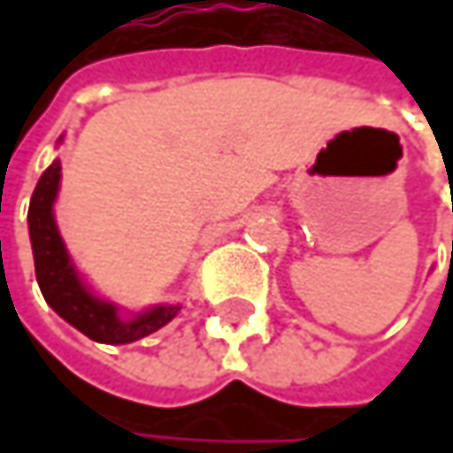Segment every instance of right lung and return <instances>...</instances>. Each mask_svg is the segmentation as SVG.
Segmentation results:
<instances>
[{"label": "right lung", "mask_w": 453, "mask_h": 453, "mask_svg": "<svg viewBox=\"0 0 453 453\" xmlns=\"http://www.w3.org/2000/svg\"><path fill=\"white\" fill-rule=\"evenodd\" d=\"M59 159H54L36 183L28 207V233L34 246L36 280L46 304L78 327L83 335L99 343H134L138 338L159 330L178 315V304H162L134 317H120L118 307L94 296L78 278L70 254L62 243V235L54 223V199L59 191Z\"/></svg>", "instance_id": "obj_1"}]
</instances>
